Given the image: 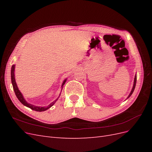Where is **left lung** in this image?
<instances>
[{"mask_svg": "<svg viewBox=\"0 0 152 152\" xmlns=\"http://www.w3.org/2000/svg\"><path fill=\"white\" fill-rule=\"evenodd\" d=\"M136 79H137V76H136V75H135V77H134V84H133V86H132V90H131V91L130 94H129V96H128V97L127 98V99H128L130 97V96L132 95V94L133 92H134V91L135 87H136Z\"/></svg>", "mask_w": 152, "mask_h": 152, "instance_id": "8db88e82", "label": "left lung"}]
</instances>
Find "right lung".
<instances>
[{
  "instance_id": "add662e5",
  "label": "right lung",
  "mask_w": 152,
  "mask_h": 152,
  "mask_svg": "<svg viewBox=\"0 0 152 152\" xmlns=\"http://www.w3.org/2000/svg\"><path fill=\"white\" fill-rule=\"evenodd\" d=\"M15 65H13L12 66V67H11V82H12V87H13V89H14V91H15V94L17 98L19 99L20 102L26 106V107H28V108H31V110H35V111H37V112H44V111H45V110H47L48 109L50 108V107H52V106H53V104L56 102V101L58 99V98H59V96H60L61 93L59 94V97L57 99H55L53 102H52L51 103L49 104L48 106H47V107H37V106H35V105H34V104H30V103H28L25 100V99L24 98L23 96L22 93H21L20 91L19 90V89H18V87L17 86V84L16 83V80H15ZM66 81V79L64 80V81L63 82L62 85H61V91H62V89H63V86H64V84H65Z\"/></svg>"
}]
</instances>
